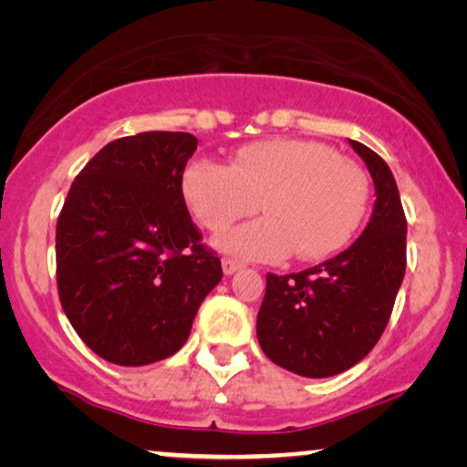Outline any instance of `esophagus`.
Returning a JSON list of instances; mask_svg holds the SVG:
<instances>
[{
    "label": "esophagus",
    "instance_id": "esophagus-1",
    "mask_svg": "<svg viewBox=\"0 0 467 467\" xmlns=\"http://www.w3.org/2000/svg\"><path fill=\"white\" fill-rule=\"evenodd\" d=\"M221 265H223V272L227 274V276H232V274L238 270L240 267V264L235 259H229V257H223V261H221Z\"/></svg>",
    "mask_w": 467,
    "mask_h": 467
}]
</instances>
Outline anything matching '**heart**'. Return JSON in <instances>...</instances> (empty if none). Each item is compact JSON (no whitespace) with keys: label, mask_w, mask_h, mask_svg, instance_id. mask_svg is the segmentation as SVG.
I'll list each match as a JSON object with an SVG mask.
<instances>
[{"label":"heart","mask_w":467,"mask_h":467,"mask_svg":"<svg viewBox=\"0 0 467 467\" xmlns=\"http://www.w3.org/2000/svg\"><path fill=\"white\" fill-rule=\"evenodd\" d=\"M182 197L195 221L221 232L259 208L265 216L216 235L219 251L248 261L329 257L353 238L368 208V176L327 144L297 138L253 142L232 165L193 159Z\"/></svg>","instance_id":"heart-1"}]
</instances>
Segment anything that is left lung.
<instances>
[{"label": "left lung", "instance_id": "left-lung-1", "mask_svg": "<svg viewBox=\"0 0 467 467\" xmlns=\"http://www.w3.org/2000/svg\"><path fill=\"white\" fill-rule=\"evenodd\" d=\"M374 181L372 219L347 251L297 274H267L257 337L276 366L327 379L380 340L406 272V216L389 165L348 140Z\"/></svg>", "mask_w": 467, "mask_h": 467}]
</instances>
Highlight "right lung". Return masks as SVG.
<instances>
[{"label": "right lung", "mask_w": 467, "mask_h": 467, "mask_svg": "<svg viewBox=\"0 0 467 467\" xmlns=\"http://www.w3.org/2000/svg\"><path fill=\"white\" fill-rule=\"evenodd\" d=\"M195 149L184 131L114 140L76 176L57 221L63 312L82 342L117 366L178 353L223 278L182 197Z\"/></svg>", "instance_id": "right-lung-1"}]
</instances>
